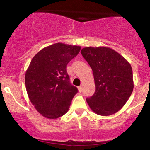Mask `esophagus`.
I'll list each match as a JSON object with an SVG mask.
<instances>
[{
    "mask_svg": "<svg viewBox=\"0 0 150 150\" xmlns=\"http://www.w3.org/2000/svg\"><path fill=\"white\" fill-rule=\"evenodd\" d=\"M77 88H78V90H79V92H82V86H79L78 87H77Z\"/></svg>",
    "mask_w": 150,
    "mask_h": 150,
    "instance_id": "obj_1",
    "label": "esophagus"
}]
</instances>
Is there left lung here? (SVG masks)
Instances as JSON below:
<instances>
[{"label":"left lung","mask_w":150,"mask_h":150,"mask_svg":"<svg viewBox=\"0 0 150 150\" xmlns=\"http://www.w3.org/2000/svg\"><path fill=\"white\" fill-rule=\"evenodd\" d=\"M81 53L92 68L95 92L87 98L92 111L110 116L124 106L133 90L132 67L124 57L105 46L85 47Z\"/></svg>","instance_id":"1"}]
</instances>
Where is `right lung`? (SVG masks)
<instances>
[{"mask_svg": "<svg viewBox=\"0 0 150 150\" xmlns=\"http://www.w3.org/2000/svg\"><path fill=\"white\" fill-rule=\"evenodd\" d=\"M81 46L56 43L39 51L25 73V86L34 108L45 118L55 119L66 113L78 92L72 85L66 66Z\"/></svg>", "mask_w": 150, "mask_h": 150, "instance_id": "right-lung-1", "label": "right lung"}]
</instances>
